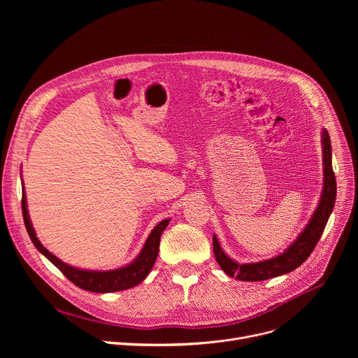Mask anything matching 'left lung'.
Segmentation results:
<instances>
[{"label":"left lung","mask_w":358,"mask_h":358,"mask_svg":"<svg viewBox=\"0 0 358 358\" xmlns=\"http://www.w3.org/2000/svg\"><path fill=\"white\" fill-rule=\"evenodd\" d=\"M322 148H323V189L319 199V206L313 213L309 224L301 234L292 242V245L275 258L261 261L257 264H238L231 259L222 250L217 236H213L214 255L221 269L231 278H236L243 282H259L272 279L285 273H289L299 268L310 257L315 246L317 245L329 217L334 208L336 202V177L331 166V143L329 131H322Z\"/></svg>","instance_id":"1"}]
</instances>
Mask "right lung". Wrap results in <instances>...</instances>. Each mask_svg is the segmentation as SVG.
I'll return each instance as SVG.
<instances>
[{
	"instance_id": "add662e5",
	"label": "right lung",
	"mask_w": 358,
	"mask_h": 358,
	"mask_svg": "<svg viewBox=\"0 0 358 358\" xmlns=\"http://www.w3.org/2000/svg\"><path fill=\"white\" fill-rule=\"evenodd\" d=\"M22 217H24L27 232H28L32 243L43 255V257L52 262L78 287H80L83 290H89V292H96V293H112V292L126 290V289L134 287L138 283H141L147 278L152 265H155V262L157 259L162 234L170 222V220H164L155 227V229H152L151 234L148 235L141 252L138 253V257L127 266L113 269V271H86V269L73 268V266L62 262L59 258H57L55 255L50 253L39 242V239L36 238V234L34 231V227L31 224L28 210H27L24 182H22Z\"/></svg>"
}]
</instances>
